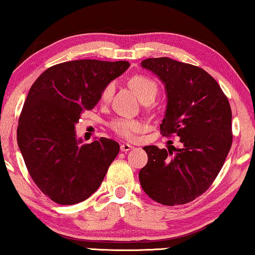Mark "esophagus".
Returning a JSON list of instances; mask_svg holds the SVG:
<instances>
[{
	"label": "esophagus",
	"mask_w": 255,
	"mask_h": 255,
	"mask_svg": "<svg viewBox=\"0 0 255 255\" xmlns=\"http://www.w3.org/2000/svg\"><path fill=\"white\" fill-rule=\"evenodd\" d=\"M132 149H134V146L130 145V144H127V143H124V144H121V146H120V150L123 151V152L130 151V150H132Z\"/></svg>",
	"instance_id": "34e87169"
}]
</instances>
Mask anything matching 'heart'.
Here are the masks:
<instances>
[{
  "instance_id": "heart-1",
  "label": "heart",
  "mask_w": 255,
  "mask_h": 255,
  "mask_svg": "<svg viewBox=\"0 0 255 255\" xmlns=\"http://www.w3.org/2000/svg\"><path fill=\"white\" fill-rule=\"evenodd\" d=\"M129 87L134 91L136 96L140 102L150 101L152 102L158 94V86L153 80L144 77V75H135L129 80ZM115 86L110 83L105 87L101 94L102 102H108L113 94ZM110 126L118 135L123 136L125 138L130 139L137 134L144 130V125L138 120L126 119V118H118L110 124Z\"/></svg>"
}]
</instances>
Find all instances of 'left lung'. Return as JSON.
I'll return each mask as SVG.
<instances>
[{
    "mask_svg": "<svg viewBox=\"0 0 255 255\" xmlns=\"http://www.w3.org/2000/svg\"><path fill=\"white\" fill-rule=\"evenodd\" d=\"M140 65L165 85L162 135L175 134L182 143L181 149L143 147L149 160L139 170L140 185L159 204L190 203L211 187L230 151L229 101L214 78L198 66L168 57L144 59Z\"/></svg>",
    "mask_w": 255,
    "mask_h": 255,
    "instance_id": "left-lung-1",
    "label": "left lung"
}]
</instances>
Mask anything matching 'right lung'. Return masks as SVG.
<instances>
[{"label":"right lung","mask_w":255,"mask_h":255,"mask_svg":"<svg viewBox=\"0 0 255 255\" xmlns=\"http://www.w3.org/2000/svg\"><path fill=\"white\" fill-rule=\"evenodd\" d=\"M128 67L125 60H72L49 67L30 87L19 118L18 146L32 180L55 203L89 198L119 153V144L110 138L82 144L75 125Z\"/></svg>","instance_id":"right-lung-1"}]
</instances>
